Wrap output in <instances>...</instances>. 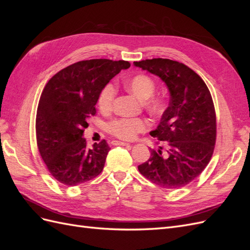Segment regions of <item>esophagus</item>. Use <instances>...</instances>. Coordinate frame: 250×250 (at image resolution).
<instances>
[{"mask_svg": "<svg viewBox=\"0 0 250 250\" xmlns=\"http://www.w3.org/2000/svg\"><path fill=\"white\" fill-rule=\"evenodd\" d=\"M111 145H113V146H129L130 144L125 143V142H120V141H112Z\"/></svg>", "mask_w": 250, "mask_h": 250, "instance_id": "obj_1", "label": "esophagus"}]
</instances>
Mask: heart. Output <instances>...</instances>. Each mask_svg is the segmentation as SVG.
<instances>
[{"instance_id":"obj_1","label":"heart","mask_w":250,"mask_h":250,"mask_svg":"<svg viewBox=\"0 0 250 250\" xmlns=\"http://www.w3.org/2000/svg\"><path fill=\"white\" fill-rule=\"evenodd\" d=\"M130 92L143 100L145 108L152 115H160L164 110L165 103L160 98H151L154 94L155 83L147 75H138L127 83ZM117 95L116 87L111 83L105 85L98 98V105L102 111H109L112 108L113 101ZM107 131L121 140L132 141L139 133L146 131L149 124L142 118H118L110 121L106 126Z\"/></svg>"}]
</instances>
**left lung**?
Returning <instances> with one entry per match:
<instances>
[{"label": "left lung", "instance_id": "8db88e82", "mask_svg": "<svg viewBox=\"0 0 250 250\" xmlns=\"http://www.w3.org/2000/svg\"><path fill=\"white\" fill-rule=\"evenodd\" d=\"M134 65L160 77L170 92L169 107L150 132L166 146L151 149L149 160L138 169L156 186L185 187L200 175L214 153L217 125L211 95L197 73L175 60L153 58Z\"/></svg>", "mask_w": 250, "mask_h": 250}]
</instances>
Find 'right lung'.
<instances>
[{"instance_id": "obj_1", "label": "right lung", "mask_w": 250, "mask_h": 250, "mask_svg": "<svg viewBox=\"0 0 250 250\" xmlns=\"http://www.w3.org/2000/svg\"><path fill=\"white\" fill-rule=\"evenodd\" d=\"M130 63L125 60H82L56 73L37 106L36 143L44 165L59 183L78 186L97 177L110 150L102 140L87 147L82 138L102 88Z\"/></svg>"}]
</instances>
